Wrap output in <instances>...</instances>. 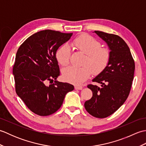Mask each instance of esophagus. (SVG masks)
Segmentation results:
<instances>
[{
	"instance_id": "esophagus-1",
	"label": "esophagus",
	"mask_w": 146,
	"mask_h": 146,
	"mask_svg": "<svg viewBox=\"0 0 146 146\" xmlns=\"http://www.w3.org/2000/svg\"><path fill=\"white\" fill-rule=\"evenodd\" d=\"M75 90H82L83 89V87L82 86H75Z\"/></svg>"
}]
</instances>
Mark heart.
<instances>
[{
	"label": "heart",
	"instance_id": "1",
	"mask_svg": "<svg viewBox=\"0 0 146 146\" xmlns=\"http://www.w3.org/2000/svg\"><path fill=\"white\" fill-rule=\"evenodd\" d=\"M72 46L85 54L81 67L69 66L63 70V77L66 82L80 85L86 81L93 73L97 75L103 71L109 63L110 52L107 48H101L97 39L88 35H82L74 40ZM70 49L67 44L61 45L56 51L58 63L66 66L70 63Z\"/></svg>",
	"mask_w": 146,
	"mask_h": 146
}]
</instances>
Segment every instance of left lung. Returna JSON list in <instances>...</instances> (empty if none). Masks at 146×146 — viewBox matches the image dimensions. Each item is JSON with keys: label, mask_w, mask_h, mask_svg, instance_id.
<instances>
[{"label": "left lung", "mask_w": 146, "mask_h": 146, "mask_svg": "<svg viewBox=\"0 0 146 146\" xmlns=\"http://www.w3.org/2000/svg\"><path fill=\"white\" fill-rule=\"evenodd\" d=\"M94 33L107 43L110 58L105 69L92 80L101 84V87L87 86L93 96L84 105L92 116L102 119L113 113L127 98L134 79L135 63L129 46L120 36L99 31Z\"/></svg>", "instance_id": "left-lung-1"}]
</instances>
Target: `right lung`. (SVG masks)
I'll use <instances>...</instances> for the list:
<instances>
[{
  "instance_id": "add662e5",
  "label": "right lung",
  "mask_w": 146,
  "mask_h": 146,
  "mask_svg": "<svg viewBox=\"0 0 146 146\" xmlns=\"http://www.w3.org/2000/svg\"><path fill=\"white\" fill-rule=\"evenodd\" d=\"M72 35L41 31L29 37L17 51L13 66L15 92L29 109L40 116L56 112L67 93L74 89L70 83L56 80L60 71L55 57L58 48ZM48 81L53 83L47 86Z\"/></svg>"
}]
</instances>
